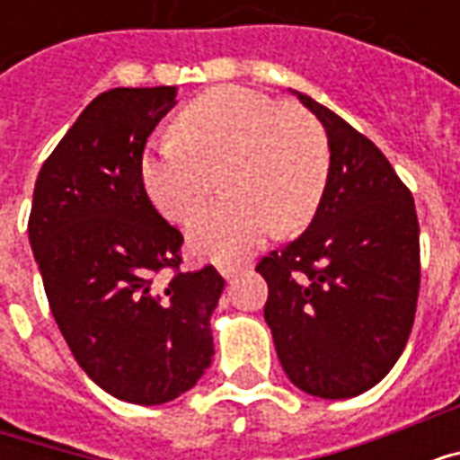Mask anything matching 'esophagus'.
<instances>
[{
    "mask_svg": "<svg viewBox=\"0 0 460 460\" xmlns=\"http://www.w3.org/2000/svg\"><path fill=\"white\" fill-rule=\"evenodd\" d=\"M217 269H219V273L226 280H234L236 279V273H239V269H234V266H217Z\"/></svg>",
    "mask_w": 460,
    "mask_h": 460,
    "instance_id": "obj_1",
    "label": "esophagus"
}]
</instances>
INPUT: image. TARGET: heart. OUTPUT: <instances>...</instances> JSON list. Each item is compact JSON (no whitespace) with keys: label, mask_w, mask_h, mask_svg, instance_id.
Wrapping results in <instances>:
<instances>
[{"label":"heart","mask_w":460,"mask_h":460,"mask_svg":"<svg viewBox=\"0 0 460 460\" xmlns=\"http://www.w3.org/2000/svg\"><path fill=\"white\" fill-rule=\"evenodd\" d=\"M180 140L152 142L140 162L155 209L190 219L221 184L229 197L191 219L194 253L241 261L273 226H305L328 181V142L310 115L276 98L224 85L191 101L177 118Z\"/></svg>","instance_id":"heart-1"}]
</instances>
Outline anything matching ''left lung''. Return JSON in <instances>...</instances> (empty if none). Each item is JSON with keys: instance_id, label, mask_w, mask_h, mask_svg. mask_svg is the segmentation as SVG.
I'll list each match as a JSON object with an SVG mask.
<instances>
[{"instance_id": "8db88e82", "label": "left lung", "mask_w": 460, "mask_h": 460, "mask_svg": "<svg viewBox=\"0 0 460 460\" xmlns=\"http://www.w3.org/2000/svg\"><path fill=\"white\" fill-rule=\"evenodd\" d=\"M330 147L310 226L259 263L263 318L286 375L305 394L349 399L404 352L419 298V219L394 167L349 122L293 91Z\"/></svg>"}]
</instances>
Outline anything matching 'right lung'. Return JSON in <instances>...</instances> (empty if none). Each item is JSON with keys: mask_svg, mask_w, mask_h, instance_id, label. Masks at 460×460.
Masks as SVG:
<instances>
[{"mask_svg": "<svg viewBox=\"0 0 460 460\" xmlns=\"http://www.w3.org/2000/svg\"><path fill=\"white\" fill-rule=\"evenodd\" d=\"M174 85L113 88L95 98L36 177L29 243L56 325L103 392L130 404L172 402L214 357L211 313L224 290L214 266L180 269L181 234L152 207L140 174Z\"/></svg>", "mask_w": 460, "mask_h": 460, "instance_id": "1", "label": "right lung"}]
</instances>
